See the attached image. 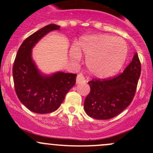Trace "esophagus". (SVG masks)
I'll return each instance as SVG.
<instances>
[{
    "label": "esophagus",
    "instance_id": "obj_1",
    "mask_svg": "<svg viewBox=\"0 0 153 153\" xmlns=\"http://www.w3.org/2000/svg\"><path fill=\"white\" fill-rule=\"evenodd\" d=\"M86 82L85 78L84 77V75L82 74H79L78 75L76 78V83L77 84H84V83Z\"/></svg>",
    "mask_w": 153,
    "mask_h": 153
}]
</instances>
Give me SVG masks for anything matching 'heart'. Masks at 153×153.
<instances>
[{
  "instance_id": "b5f03b06",
  "label": "heart",
  "mask_w": 153,
  "mask_h": 153,
  "mask_svg": "<svg viewBox=\"0 0 153 153\" xmlns=\"http://www.w3.org/2000/svg\"><path fill=\"white\" fill-rule=\"evenodd\" d=\"M129 48L122 38L106 34L86 35L79 39L70 50V57L78 60L86 57L89 72L98 78H108L115 75L124 65Z\"/></svg>"
}]
</instances>
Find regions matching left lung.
Instances as JSON below:
<instances>
[{"label":"left lung","mask_w":153,"mask_h":153,"mask_svg":"<svg viewBox=\"0 0 153 153\" xmlns=\"http://www.w3.org/2000/svg\"><path fill=\"white\" fill-rule=\"evenodd\" d=\"M138 53L123 73L111 79L89 81L90 92L84 101L86 113L98 120H108L121 113L132 102L141 75Z\"/></svg>","instance_id":"8db88e82"}]
</instances>
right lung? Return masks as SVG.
<instances>
[{"label": "right lung", "mask_w": 153, "mask_h": 153, "mask_svg": "<svg viewBox=\"0 0 153 153\" xmlns=\"http://www.w3.org/2000/svg\"><path fill=\"white\" fill-rule=\"evenodd\" d=\"M60 28L56 24H49L34 32L24 40L15 57L12 69L15 92L20 101L35 113H50L58 109L76 82V74L61 71L44 74L32 59V49L38 41Z\"/></svg>", "instance_id": "right-lung-1"}]
</instances>
